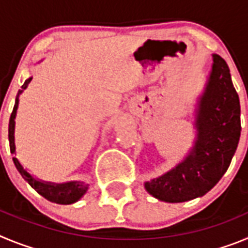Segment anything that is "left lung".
<instances>
[{"label":"left lung","instance_id":"obj_1","mask_svg":"<svg viewBox=\"0 0 248 248\" xmlns=\"http://www.w3.org/2000/svg\"><path fill=\"white\" fill-rule=\"evenodd\" d=\"M212 68L195 114L194 146L170 171L145 183L146 191L165 202L203 196L227 171L241 135L240 99L225 59L212 54Z\"/></svg>","mask_w":248,"mask_h":248}]
</instances>
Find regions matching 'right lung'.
Here are the masks:
<instances>
[{"label": "right lung", "instance_id": "add662e5", "mask_svg": "<svg viewBox=\"0 0 248 248\" xmlns=\"http://www.w3.org/2000/svg\"><path fill=\"white\" fill-rule=\"evenodd\" d=\"M32 78H28L23 85L22 89L18 91L16 97V102H15V107H13L12 114L10 118V124H8V140H10V150L11 154L16 153V146H15V119H16L17 108H18V98L19 94L23 92V89L27 88V85ZM13 163L16 165L17 170L22 177L30 184L39 195H42L43 198L47 199L48 201L56 203H62V205H68V203H73L76 201L79 200L83 195L88 190V184H84L82 181H69V183L64 184H54V183H47V181H41L34 179L30 172L26 170L23 166L21 165L17 157H13Z\"/></svg>", "mask_w": 248, "mask_h": 248}]
</instances>
